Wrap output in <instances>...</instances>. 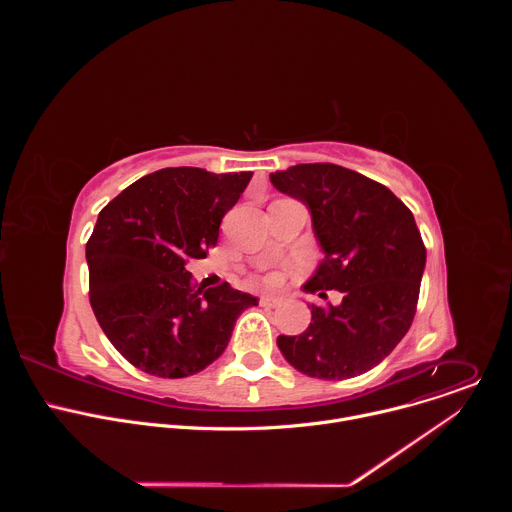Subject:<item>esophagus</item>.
<instances>
[{"instance_id": "obj_1", "label": "esophagus", "mask_w": 512, "mask_h": 512, "mask_svg": "<svg viewBox=\"0 0 512 512\" xmlns=\"http://www.w3.org/2000/svg\"><path fill=\"white\" fill-rule=\"evenodd\" d=\"M259 302H261V306L275 308V306H281V304H283V298H281V296H263Z\"/></svg>"}]
</instances>
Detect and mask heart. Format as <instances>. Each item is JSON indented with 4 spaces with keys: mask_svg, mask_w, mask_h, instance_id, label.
Returning <instances> with one entry per match:
<instances>
[{
    "mask_svg": "<svg viewBox=\"0 0 512 512\" xmlns=\"http://www.w3.org/2000/svg\"><path fill=\"white\" fill-rule=\"evenodd\" d=\"M271 281H273V279H271Z\"/></svg>",
    "mask_w": 512,
    "mask_h": 512,
    "instance_id": "b5f03b06",
    "label": "heart"
}]
</instances>
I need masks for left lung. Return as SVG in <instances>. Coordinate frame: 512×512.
Returning a JSON list of instances; mask_svg holds the SVG:
<instances>
[{
	"label": "left lung",
	"mask_w": 512,
	"mask_h": 512,
	"mask_svg": "<svg viewBox=\"0 0 512 512\" xmlns=\"http://www.w3.org/2000/svg\"><path fill=\"white\" fill-rule=\"evenodd\" d=\"M302 200L324 251L306 291L338 289V306H310L300 336H279L285 360L314 379L342 381L371 371L407 334L425 269L411 210L383 184L336 164H298L269 174Z\"/></svg>",
	"instance_id": "1"
}]
</instances>
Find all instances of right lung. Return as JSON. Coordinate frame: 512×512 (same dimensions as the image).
<instances>
[{
  "label": "right lung",
  "instance_id": "obj_1",
  "mask_svg": "<svg viewBox=\"0 0 512 512\" xmlns=\"http://www.w3.org/2000/svg\"><path fill=\"white\" fill-rule=\"evenodd\" d=\"M253 172L166 168L115 196L87 243L89 300L111 344L162 379L200 373L221 356L257 298L227 281L196 287L186 271L218 241L223 216Z\"/></svg>",
  "mask_w": 512,
  "mask_h": 512
}]
</instances>
